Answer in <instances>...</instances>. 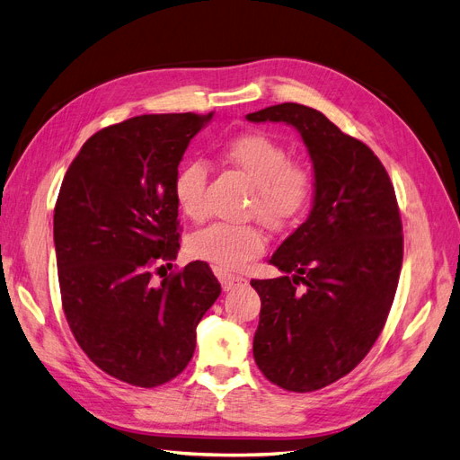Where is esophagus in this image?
Masks as SVG:
<instances>
[{
	"instance_id": "obj_1",
	"label": "esophagus",
	"mask_w": 460,
	"mask_h": 460,
	"mask_svg": "<svg viewBox=\"0 0 460 460\" xmlns=\"http://www.w3.org/2000/svg\"><path fill=\"white\" fill-rule=\"evenodd\" d=\"M218 278H220L222 289H225V291H232L235 288L247 284V280H245L243 276H235V274H228V272H220Z\"/></svg>"
}]
</instances>
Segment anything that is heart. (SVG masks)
<instances>
[{"instance_id":"heart-1","label":"heart","mask_w":460,"mask_h":460,"mask_svg":"<svg viewBox=\"0 0 460 460\" xmlns=\"http://www.w3.org/2000/svg\"><path fill=\"white\" fill-rule=\"evenodd\" d=\"M220 155L238 169L255 188L249 211L264 226L282 230L307 211L313 198V178L301 164L291 163L288 149L267 134L232 137ZM207 169L201 163H188L174 176V199L188 218L201 220L205 207ZM267 240L253 225H211L196 232L188 242L190 253L218 269H240L243 262L262 253Z\"/></svg>"}]
</instances>
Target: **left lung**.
<instances>
[{
  "label": "left lung",
  "instance_id": "8db88e82",
  "mask_svg": "<svg viewBox=\"0 0 460 460\" xmlns=\"http://www.w3.org/2000/svg\"><path fill=\"white\" fill-rule=\"evenodd\" d=\"M245 119L294 127L313 163L311 213L269 259L282 276L252 286L259 370L288 392H314L367 357L392 309L402 262L395 191L372 149L316 109L282 103Z\"/></svg>",
  "mask_w": 460,
  "mask_h": 460
}]
</instances>
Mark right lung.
Masks as SVG:
<instances>
[{
    "instance_id": "obj_1",
    "label": "right lung",
    "mask_w": 460,
    "mask_h": 460,
    "mask_svg": "<svg viewBox=\"0 0 460 460\" xmlns=\"http://www.w3.org/2000/svg\"><path fill=\"white\" fill-rule=\"evenodd\" d=\"M211 119L142 115L95 132L59 190L53 242L66 323L92 363L132 385L155 387L186 368L220 296L201 261L153 282V267L180 249L178 164Z\"/></svg>"
}]
</instances>
